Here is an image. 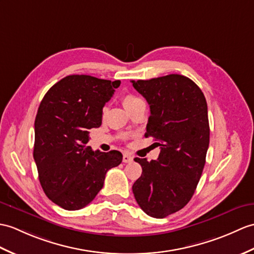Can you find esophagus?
<instances>
[{"label":"esophagus","instance_id":"obj_1","mask_svg":"<svg viewBox=\"0 0 254 254\" xmlns=\"http://www.w3.org/2000/svg\"><path fill=\"white\" fill-rule=\"evenodd\" d=\"M133 160V157L129 155V154H123V162H126V163H128V162H131Z\"/></svg>","mask_w":254,"mask_h":254}]
</instances>
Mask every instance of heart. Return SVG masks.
Instances as JSON below:
<instances>
[{"label": "heart", "instance_id": "1", "mask_svg": "<svg viewBox=\"0 0 254 254\" xmlns=\"http://www.w3.org/2000/svg\"><path fill=\"white\" fill-rule=\"evenodd\" d=\"M140 98L135 96V95H132V94H127V95H125L122 97V104L123 106H125L126 109L128 107V106H131L133 103L137 102V100H139Z\"/></svg>", "mask_w": 254, "mask_h": 254}]
</instances>
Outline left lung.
<instances>
[{"label": "left lung", "instance_id": "obj_1", "mask_svg": "<svg viewBox=\"0 0 254 254\" xmlns=\"http://www.w3.org/2000/svg\"><path fill=\"white\" fill-rule=\"evenodd\" d=\"M132 83L150 107L145 136L160 147L157 160L134 159L143 172L132 190L146 214L163 219L190 202L202 174L210 140L207 100L181 74Z\"/></svg>", "mask_w": 254, "mask_h": 254}]
</instances>
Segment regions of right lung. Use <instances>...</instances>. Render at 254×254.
I'll return each instance as SVG.
<instances>
[{"mask_svg":"<svg viewBox=\"0 0 254 254\" xmlns=\"http://www.w3.org/2000/svg\"><path fill=\"white\" fill-rule=\"evenodd\" d=\"M120 83L85 74L67 75L40 104L33 158L45 194L64 210L86 207L103 188L107 171L122 161L120 151H93L86 146L90 129L102 125L104 106Z\"/></svg>","mask_w":254,"mask_h":254,"instance_id":"right-lung-1","label":"right lung"}]
</instances>
